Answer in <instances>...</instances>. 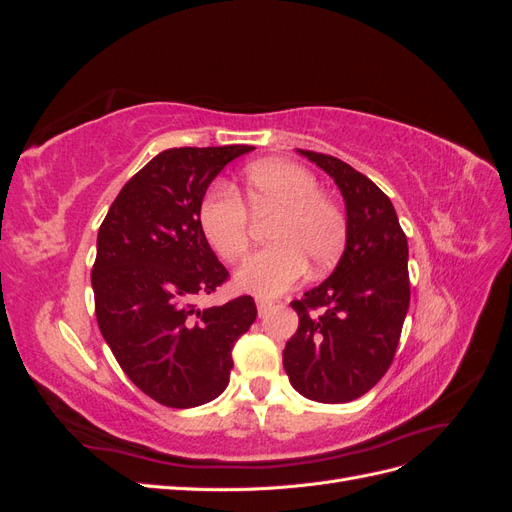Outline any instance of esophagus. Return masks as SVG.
I'll return each instance as SVG.
<instances>
[{
  "label": "esophagus",
  "mask_w": 512,
  "mask_h": 512,
  "mask_svg": "<svg viewBox=\"0 0 512 512\" xmlns=\"http://www.w3.org/2000/svg\"><path fill=\"white\" fill-rule=\"evenodd\" d=\"M256 307H258V314H260V316H265V314L269 312V309L273 307V301H265V299H258V301H256Z\"/></svg>",
  "instance_id": "obj_1"
}]
</instances>
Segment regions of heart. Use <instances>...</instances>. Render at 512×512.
Wrapping results in <instances>:
<instances>
[{"label": "heart", "mask_w": 512, "mask_h": 512, "mask_svg": "<svg viewBox=\"0 0 512 512\" xmlns=\"http://www.w3.org/2000/svg\"><path fill=\"white\" fill-rule=\"evenodd\" d=\"M241 194L252 213H275L267 241L237 271L235 284L258 294L277 297L297 284L312 267L314 275L335 267L344 252L348 226L342 209L320 194L318 179L292 162H260L241 179ZM198 226L213 252L237 262L250 247V220L239 196L230 190H211L200 200Z\"/></svg>", "instance_id": "obj_1"}]
</instances>
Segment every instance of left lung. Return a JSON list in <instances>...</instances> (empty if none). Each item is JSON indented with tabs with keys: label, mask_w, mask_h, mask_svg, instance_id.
I'll return each instance as SVG.
<instances>
[{
	"label": "left lung",
	"mask_w": 512,
	"mask_h": 512,
	"mask_svg": "<svg viewBox=\"0 0 512 512\" xmlns=\"http://www.w3.org/2000/svg\"><path fill=\"white\" fill-rule=\"evenodd\" d=\"M297 151L342 192L348 237L335 271L292 301L299 329L286 342L284 369L303 397L346 404L393 363L410 305L408 241L374 181L333 156Z\"/></svg>",
	"instance_id": "obj_1"
}]
</instances>
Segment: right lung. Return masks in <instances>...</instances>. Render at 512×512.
I'll use <instances>...</instances> for the list:
<instances>
[{
  "mask_svg": "<svg viewBox=\"0 0 512 512\" xmlns=\"http://www.w3.org/2000/svg\"><path fill=\"white\" fill-rule=\"evenodd\" d=\"M250 145L158 153L123 185L98 230L91 286L102 337L126 376L168 408L224 393L232 348L256 320L252 297L198 309L228 271L198 226L211 181Z\"/></svg>",
  "mask_w": 512,
  "mask_h": 512,
  "instance_id": "obj_1",
  "label": "right lung"
}]
</instances>
